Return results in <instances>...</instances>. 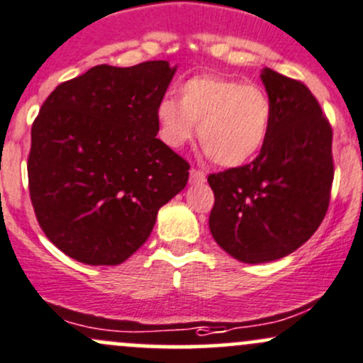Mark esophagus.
Returning a JSON list of instances; mask_svg holds the SVG:
<instances>
[{"instance_id": "obj_1", "label": "esophagus", "mask_w": 363, "mask_h": 363, "mask_svg": "<svg viewBox=\"0 0 363 363\" xmlns=\"http://www.w3.org/2000/svg\"><path fill=\"white\" fill-rule=\"evenodd\" d=\"M189 181H191V182H205V172L198 170V169H191V172H189Z\"/></svg>"}]
</instances>
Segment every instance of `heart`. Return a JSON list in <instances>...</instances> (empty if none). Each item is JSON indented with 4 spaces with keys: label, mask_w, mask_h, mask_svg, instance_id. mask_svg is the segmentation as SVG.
I'll return each instance as SVG.
<instances>
[{
    "label": "heart",
    "mask_w": 363,
    "mask_h": 363,
    "mask_svg": "<svg viewBox=\"0 0 363 363\" xmlns=\"http://www.w3.org/2000/svg\"><path fill=\"white\" fill-rule=\"evenodd\" d=\"M160 132L181 147L196 132L207 155L220 167H240L264 147L272 132L273 104L262 86L231 76H194L156 109Z\"/></svg>",
    "instance_id": "1"
}]
</instances>
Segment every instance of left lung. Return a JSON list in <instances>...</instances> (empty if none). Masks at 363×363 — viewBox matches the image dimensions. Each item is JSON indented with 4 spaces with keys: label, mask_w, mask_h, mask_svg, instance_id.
<instances>
[{
    "label": "left lung",
    "mask_w": 363,
    "mask_h": 363,
    "mask_svg": "<svg viewBox=\"0 0 363 363\" xmlns=\"http://www.w3.org/2000/svg\"><path fill=\"white\" fill-rule=\"evenodd\" d=\"M272 132L257 158L208 175L217 243L242 262L285 257L318 230L334 181L333 127L299 79L266 67Z\"/></svg>",
    "instance_id": "left-lung-1"
}]
</instances>
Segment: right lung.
I'll return each mask as SVG.
<instances>
[{
    "label": "right lung",
    "instance_id": "right-lung-1",
    "mask_svg": "<svg viewBox=\"0 0 363 363\" xmlns=\"http://www.w3.org/2000/svg\"><path fill=\"white\" fill-rule=\"evenodd\" d=\"M174 72L167 60L101 64L41 106L30 128V203L47 238L76 261H127L186 188L189 163L156 139Z\"/></svg>",
    "mask_w": 363,
    "mask_h": 363
}]
</instances>
